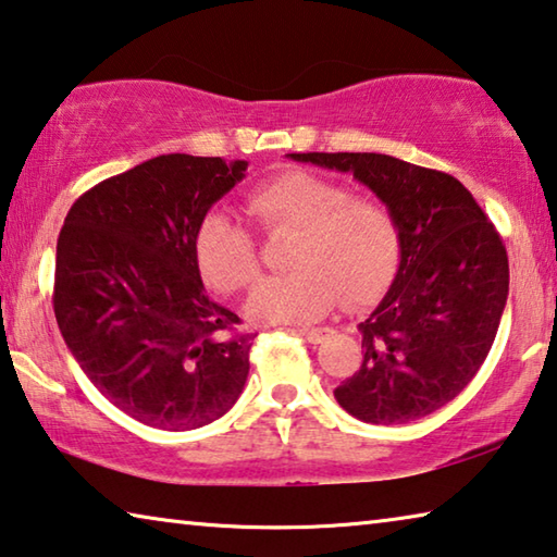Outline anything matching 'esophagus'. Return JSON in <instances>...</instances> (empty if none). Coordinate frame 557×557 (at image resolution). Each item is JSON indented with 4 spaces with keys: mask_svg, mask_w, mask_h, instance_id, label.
I'll return each instance as SVG.
<instances>
[{
    "mask_svg": "<svg viewBox=\"0 0 557 557\" xmlns=\"http://www.w3.org/2000/svg\"><path fill=\"white\" fill-rule=\"evenodd\" d=\"M297 332L307 338L309 344H322L324 338H329V329H297Z\"/></svg>",
    "mask_w": 557,
    "mask_h": 557,
    "instance_id": "esophagus-1",
    "label": "esophagus"
}]
</instances>
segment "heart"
<instances>
[{"label":"heart","mask_w":557,"mask_h":557,"mask_svg":"<svg viewBox=\"0 0 557 557\" xmlns=\"http://www.w3.org/2000/svg\"><path fill=\"white\" fill-rule=\"evenodd\" d=\"M248 213L270 238H287L289 275L252 292L245 312L258 324H312L344 299L361 307L388 285L400 256L393 211L379 199L351 196L332 178L289 172L248 196ZM194 256L201 277L223 295L260 277L258 243L250 228L213 211L196 228Z\"/></svg>","instance_id":"heart-1"}]
</instances>
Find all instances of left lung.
Returning a JSON list of instances; mask_svg holds the SVG:
<instances>
[{
    "label": "left lung",
    "instance_id": "left-lung-1",
    "mask_svg": "<svg viewBox=\"0 0 557 557\" xmlns=\"http://www.w3.org/2000/svg\"><path fill=\"white\" fill-rule=\"evenodd\" d=\"M354 174L395 215L400 265L361 332L363 363L334 391L371 425H400L455 400L482 369L508 297L502 235L455 176L375 152L287 154Z\"/></svg>",
    "mask_w": 557,
    "mask_h": 557
}]
</instances>
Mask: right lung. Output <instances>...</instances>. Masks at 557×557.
<instances>
[{"label":"right lung","mask_w":557,"mask_h":557,"mask_svg":"<svg viewBox=\"0 0 557 557\" xmlns=\"http://www.w3.org/2000/svg\"><path fill=\"white\" fill-rule=\"evenodd\" d=\"M248 162L162 154L71 206L55 245L53 312L90 383L129 418L196 430L240 398L256 334L206 295L194 238Z\"/></svg>","instance_id":"right-lung-1"}]
</instances>
